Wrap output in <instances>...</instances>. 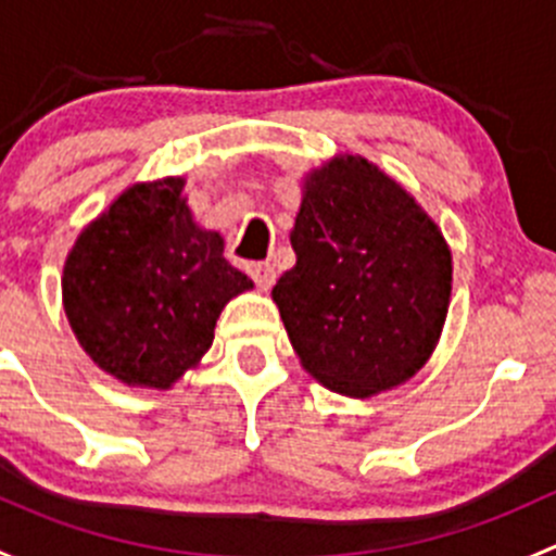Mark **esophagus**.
Instances as JSON below:
<instances>
[{
	"instance_id": "1",
	"label": "esophagus",
	"mask_w": 556,
	"mask_h": 556,
	"mask_svg": "<svg viewBox=\"0 0 556 556\" xmlns=\"http://www.w3.org/2000/svg\"><path fill=\"white\" fill-rule=\"evenodd\" d=\"M247 271H250V277L255 279V285L261 290H268L274 282H277V268H274L271 263H250Z\"/></svg>"
}]
</instances>
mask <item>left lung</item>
<instances>
[{"instance_id": "obj_1", "label": "left lung", "mask_w": 556, "mask_h": 556, "mask_svg": "<svg viewBox=\"0 0 556 556\" xmlns=\"http://www.w3.org/2000/svg\"><path fill=\"white\" fill-rule=\"evenodd\" d=\"M290 244L295 266L271 299L319 384L371 397L430 361L450 312L452 250L397 179L336 153L301 179Z\"/></svg>"}]
</instances>
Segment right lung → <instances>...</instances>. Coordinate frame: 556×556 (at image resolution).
<instances>
[{"label": "right lung", "instance_id": "right-lung-1", "mask_svg": "<svg viewBox=\"0 0 556 556\" xmlns=\"http://www.w3.org/2000/svg\"><path fill=\"white\" fill-rule=\"evenodd\" d=\"M223 250L220 233L193 220L185 177L128 185L64 261L77 344L117 382L172 390L206 355L228 301L252 290Z\"/></svg>", "mask_w": 556, "mask_h": 556}]
</instances>
